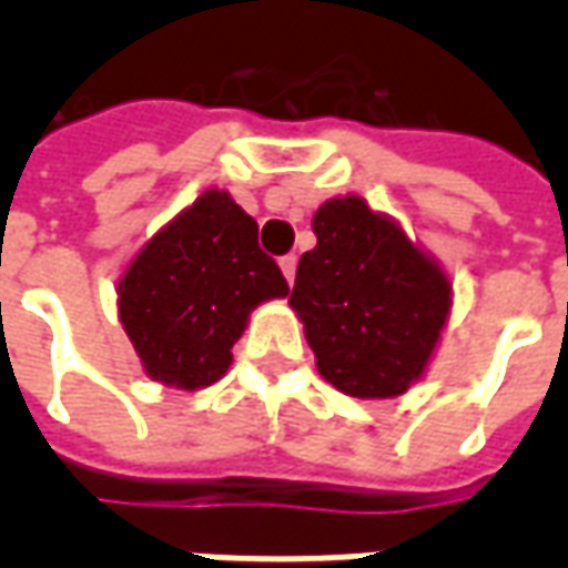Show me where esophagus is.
Here are the masks:
<instances>
[{
  "label": "esophagus",
  "mask_w": 568,
  "mask_h": 568,
  "mask_svg": "<svg viewBox=\"0 0 568 568\" xmlns=\"http://www.w3.org/2000/svg\"><path fill=\"white\" fill-rule=\"evenodd\" d=\"M280 271H283V276L288 280V285L295 283V271H297L295 255H285V258H280Z\"/></svg>",
  "instance_id": "obj_1"
}]
</instances>
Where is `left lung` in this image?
Returning a JSON list of instances; mask_svg holds the SVG:
<instances>
[{"label":"left lung","instance_id":"1","mask_svg":"<svg viewBox=\"0 0 568 568\" xmlns=\"http://www.w3.org/2000/svg\"><path fill=\"white\" fill-rule=\"evenodd\" d=\"M313 234L316 248L301 255L288 304L316 368L353 398L405 395L426 377L450 322V276L358 194L325 200Z\"/></svg>","mask_w":568,"mask_h":568}]
</instances>
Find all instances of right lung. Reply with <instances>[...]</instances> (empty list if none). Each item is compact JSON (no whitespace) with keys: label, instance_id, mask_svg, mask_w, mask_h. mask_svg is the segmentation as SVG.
Wrapping results in <instances>:
<instances>
[{"label":"right lung","instance_id":"1","mask_svg":"<svg viewBox=\"0 0 568 568\" xmlns=\"http://www.w3.org/2000/svg\"><path fill=\"white\" fill-rule=\"evenodd\" d=\"M288 295L258 248V224L222 187L203 191L130 258L118 280V320L145 377L182 393L222 381L248 313Z\"/></svg>","mask_w":568,"mask_h":568}]
</instances>
